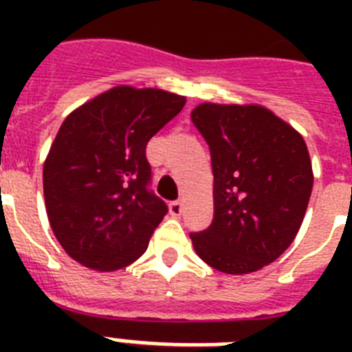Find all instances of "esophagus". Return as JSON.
Returning <instances> with one entry per match:
<instances>
[{
	"mask_svg": "<svg viewBox=\"0 0 352 352\" xmlns=\"http://www.w3.org/2000/svg\"><path fill=\"white\" fill-rule=\"evenodd\" d=\"M170 210L173 212V214H177V212H181V206H179V203H177V201H173V203L170 204Z\"/></svg>",
	"mask_w": 352,
	"mask_h": 352,
	"instance_id": "obj_1",
	"label": "esophagus"
}]
</instances>
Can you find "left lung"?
<instances>
[{
	"label": "left lung",
	"instance_id": "left-lung-1",
	"mask_svg": "<svg viewBox=\"0 0 352 352\" xmlns=\"http://www.w3.org/2000/svg\"><path fill=\"white\" fill-rule=\"evenodd\" d=\"M184 102L117 87L65 118L43 166V195L52 232L74 261L113 272L146 252L168 214V197L151 190L146 146Z\"/></svg>",
	"mask_w": 352,
	"mask_h": 352
}]
</instances>
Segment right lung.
Here are the masks:
<instances>
[{"label": "right lung", "mask_w": 352, "mask_h": 352, "mask_svg": "<svg viewBox=\"0 0 352 352\" xmlns=\"http://www.w3.org/2000/svg\"><path fill=\"white\" fill-rule=\"evenodd\" d=\"M192 120L214 173V219L190 234L193 248L219 272H256L289 248L305 217L314 181L305 142L256 107L201 104Z\"/></svg>", "instance_id": "1"}]
</instances>
